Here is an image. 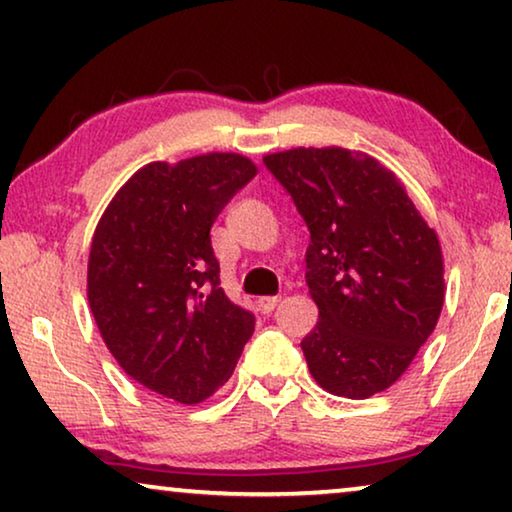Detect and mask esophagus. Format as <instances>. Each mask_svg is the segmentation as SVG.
Returning <instances> with one entry per match:
<instances>
[{"instance_id": "obj_1", "label": "esophagus", "mask_w": 512, "mask_h": 512, "mask_svg": "<svg viewBox=\"0 0 512 512\" xmlns=\"http://www.w3.org/2000/svg\"><path fill=\"white\" fill-rule=\"evenodd\" d=\"M278 301H280L278 297H262L257 301V306H259V311H262V313H271L273 308L278 306Z\"/></svg>"}]
</instances>
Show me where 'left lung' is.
<instances>
[{"label":"left lung","mask_w":512,"mask_h":512,"mask_svg":"<svg viewBox=\"0 0 512 512\" xmlns=\"http://www.w3.org/2000/svg\"><path fill=\"white\" fill-rule=\"evenodd\" d=\"M311 232L308 292L320 320L301 341L308 371L336 397L397 383L443 308V255L399 178L371 155L292 148L264 157Z\"/></svg>","instance_id":"left-lung-1"}]
</instances>
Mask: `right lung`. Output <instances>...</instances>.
<instances>
[{
	"mask_svg": "<svg viewBox=\"0 0 512 512\" xmlns=\"http://www.w3.org/2000/svg\"><path fill=\"white\" fill-rule=\"evenodd\" d=\"M257 167L236 153L150 162L92 236L88 301L106 348L150 392L201 403L225 385L255 315L220 287L211 227Z\"/></svg>",
	"mask_w": 512,
	"mask_h": 512,
	"instance_id": "1",
	"label": "right lung"
}]
</instances>
